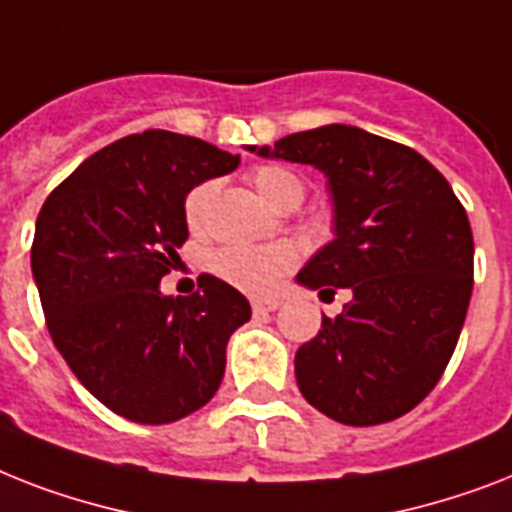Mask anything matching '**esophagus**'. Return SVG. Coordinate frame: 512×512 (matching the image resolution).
Returning a JSON list of instances; mask_svg holds the SVG:
<instances>
[{"label":"esophagus","mask_w":512,"mask_h":512,"mask_svg":"<svg viewBox=\"0 0 512 512\" xmlns=\"http://www.w3.org/2000/svg\"><path fill=\"white\" fill-rule=\"evenodd\" d=\"M278 307H281V302H278V299H252V310H255L257 315L273 313V310H278Z\"/></svg>","instance_id":"esophagus-1"}]
</instances>
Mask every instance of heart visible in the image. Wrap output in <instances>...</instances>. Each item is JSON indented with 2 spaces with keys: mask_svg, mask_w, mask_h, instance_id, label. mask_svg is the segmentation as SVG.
Listing matches in <instances>:
<instances>
[{
  "mask_svg": "<svg viewBox=\"0 0 512 512\" xmlns=\"http://www.w3.org/2000/svg\"><path fill=\"white\" fill-rule=\"evenodd\" d=\"M252 184L260 197L273 207L299 205L305 197V181L284 165H260L252 170ZM215 197V181H202L186 194L184 215L194 231L205 226L210 205ZM297 265V249L292 244H273V247H234L218 249L210 257V270L236 289L249 294H265L278 284V278Z\"/></svg>",
  "mask_w": 512,
  "mask_h": 512,
  "instance_id": "heart-1",
  "label": "heart"
}]
</instances>
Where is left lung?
<instances>
[{
    "mask_svg": "<svg viewBox=\"0 0 512 512\" xmlns=\"http://www.w3.org/2000/svg\"><path fill=\"white\" fill-rule=\"evenodd\" d=\"M326 176L334 239L297 273L305 289H350L294 357L302 397L347 426L410 413L450 363L473 292V234L447 178L415 149L357 126L247 147Z\"/></svg>",
    "mask_w": 512,
    "mask_h": 512,
    "instance_id": "1",
    "label": "left lung"
}]
</instances>
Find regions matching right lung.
I'll use <instances>...</instances> for the list:
<instances>
[{"label": "right lung", "instance_id": "add662e5", "mask_svg": "<svg viewBox=\"0 0 512 512\" xmlns=\"http://www.w3.org/2000/svg\"><path fill=\"white\" fill-rule=\"evenodd\" d=\"M236 165L194 136L131 134L83 160L36 218L31 270L54 347L128 421L173 423L213 400L228 339L252 315L207 273L191 297L160 292L189 236L186 194Z\"/></svg>", "mask_w": 512, "mask_h": 512}]
</instances>
